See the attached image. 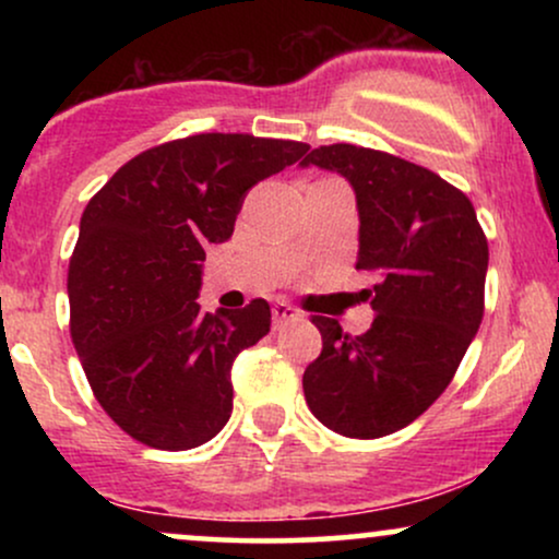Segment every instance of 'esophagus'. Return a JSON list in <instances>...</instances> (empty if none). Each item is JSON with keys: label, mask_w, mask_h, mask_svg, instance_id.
<instances>
[{"label": "esophagus", "mask_w": 559, "mask_h": 559, "mask_svg": "<svg viewBox=\"0 0 559 559\" xmlns=\"http://www.w3.org/2000/svg\"><path fill=\"white\" fill-rule=\"evenodd\" d=\"M299 312L294 310L292 305H286V301H275L273 305V325L275 329H281V325L288 323V320H297Z\"/></svg>", "instance_id": "obj_1"}]
</instances>
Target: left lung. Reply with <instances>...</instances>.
I'll return each instance as SVG.
<instances>
[{"label":"left lung","mask_w":559,"mask_h":559,"mask_svg":"<svg viewBox=\"0 0 559 559\" xmlns=\"http://www.w3.org/2000/svg\"><path fill=\"white\" fill-rule=\"evenodd\" d=\"M338 173L360 215L357 267L378 278L360 336L312 316L323 352L301 386L310 413L349 439L420 418L449 386L484 318L489 243L463 191L436 173L355 144L318 146L301 168Z\"/></svg>","instance_id":"obj_1"}]
</instances>
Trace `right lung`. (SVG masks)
I'll return each instance as SVG.
<instances>
[{"label": "right lung", "instance_id": "add662e5", "mask_svg": "<svg viewBox=\"0 0 559 559\" xmlns=\"http://www.w3.org/2000/svg\"><path fill=\"white\" fill-rule=\"evenodd\" d=\"M310 146L197 133L128 159L81 215L70 333L96 402L128 436L181 452L234 409L230 368L271 331V305L202 312L204 249L234 234L243 197Z\"/></svg>", "mask_w": 559, "mask_h": 559}]
</instances>
